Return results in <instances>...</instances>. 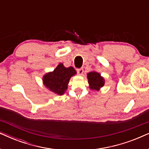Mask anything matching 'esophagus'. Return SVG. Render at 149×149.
Returning <instances> with one entry per match:
<instances>
[{"mask_svg":"<svg viewBox=\"0 0 149 149\" xmlns=\"http://www.w3.org/2000/svg\"><path fill=\"white\" fill-rule=\"evenodd\" d=\"M77 73H78L79 75H82L83 74V68L77 69Z\"/></svg>","mask_w":149,"mask_h":149,"instance_id":"1","label":"esophagus"}]
</instances>
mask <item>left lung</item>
<instances>
[{
	"instance_id": "8db88e82",
	"label": "left lung",
	"mask_w": 149,
	"mask_h": 149,
	"mask_svg": "<svg viewBox=\"0 0 149 149\" xmlns=\"http://www.w3.org/2000/svg\"><path fill=\"white\" fill-rule=\"evenodd\" d=\"M87 79L89 88L92 90L98 91L104 85V79L100 73L95 71H92L87 74Z\"/></svg>"
}]
</instances>
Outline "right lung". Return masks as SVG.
Masks as SVG:
<instances>
[{
  "label": "right lung",
  "mask_w": 149,
  "mask_h": 149,
  "mask_svg": "<svg viewBox=\"0 0 149 149\" xmlns=\"http://www.w3.org/2000/svg\"><path fill=\"white\" fill-rule=\"evenodd\" d=\"M77 74L76 70L72 66L66 68L60 63L53 71L47 73L42 78L43 84L52 92L62 95L68 88L70 79Z\"/></svg>",
  "instance_id": "right-lung-1"
}]
</instances>
